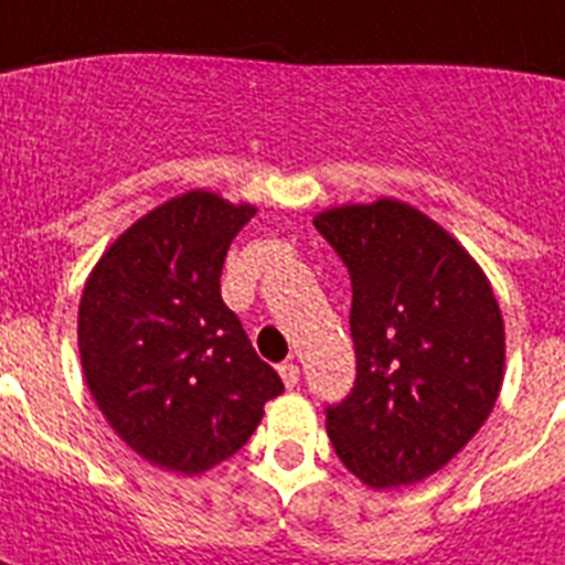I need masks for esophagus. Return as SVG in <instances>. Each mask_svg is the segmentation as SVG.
Returning <instances> with one entry per match:
<instances>
[{
	"mask_svg": "<svg viewBox=\"0 0 565 565\" xmlns=\"http://www.w3.org/2000/svg\"><path fill=\"white\" fill-rule=\"evenodd\" d=\"M278 373H281L284 385H287V387H296L298 385V376H301V373H298V364H292V362H281V364H278Z\"/></svg>",
	"mask_w": 565,
	"mask_h": 565,
	"instance_id": "34e87169",
	"label": "esophagus"
}]
</instances>
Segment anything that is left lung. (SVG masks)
Here are the masks:
<instances>
[{
    "label": "left lung",
    "instance_id": "left-lung-1",
    "mask_svg": "<svg viewBox=\"0 0 565 565\" xmlns=\"http://www.w3.org/2000/svg\"><path fill=\"white\" fill-rule=\"evenodd\" d=\"M316 230L353 287L355 382L324 407L327 434L371 488L425 480L466 448L500 396L505 333L491 284L407 203L327 210Z\"/></svg>",
    "mask_w": 565,
    "mask_h": 565
}]
</instances>
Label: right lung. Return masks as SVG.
<instances>
[{"label":"right lung","instance_id":"right-lung-1","mask_svg":"<svg viewBox=\"0 0 565 565\" xmlns=\"http://www.w3.org/2000/svg\"><path fill=\"white\" fill-rule=\"evenodd\" d=\"M253 206L186 192L122 232L79 301L94 402L151 466L201 473L241 451L284 391L221 298V269Z\"/></svg>","mask_w":565,"mask_h":565}]
</instances>
